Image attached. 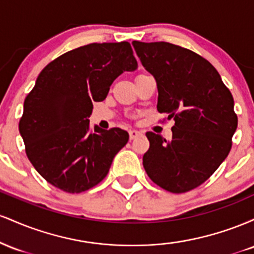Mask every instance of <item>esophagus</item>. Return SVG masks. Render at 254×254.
Masks as SVG:
<instances>
[{
	"label": "esophagus",
	"instance_id": "obj_1",
	"mask_svg": "<svg viewBox=\"0 0 254 254\" xmlns=\"http://www.w3.org/2000/svg\"><path fill=\"white\" fill-rule=\"evenodd\" d=\"M129 135H130V139H135L138 136H141L142 132H141V131H138V130H130Z\"/></svg>",
	"mask_w": 254,
	"mask_h": 254
}]
</instances>
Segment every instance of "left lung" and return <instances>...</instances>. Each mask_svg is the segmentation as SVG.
<instances>
[{
  "label": "left lung",
  "instance_id": "1",
  "mask_svg": "<svg viewBox=\"0 0 254 254\" xmlns=\"http://www.w3.org/2000/svg\"><path fill=\"white\" fill-rule=\"evenodd\" d=\"M142 65L155 77L157 111L174 123L171 141L147 132L143 167L156 185L173 193L193 190L228 156L238 127L232 93L210 62L166 42H132Z\"/></svg>",
  "mask_w": 254,
  "mask_h": 254
}]
</instances>
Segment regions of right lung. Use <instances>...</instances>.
Listing matches in <instances>:
<instances>
[{
    "label": "right lung",
    "mask_w": 254,
    "mask_h": 254,
    "mask_svg": "<svg viewBox=\"0 0 254 254\" xmlns=\"http://www.w3.org/2000/svg\"><path fill=\"white\" fill-rule=\"evenodd\" d=\"M136 69L127 42L88 44L43 69L25 99L19 131L28 160L46 182L80 193L107 176L129 133L90 129L93 101H103L119 75Z\"/></svg>",
    "instance_id": "obj_1"
}]
</instances>
